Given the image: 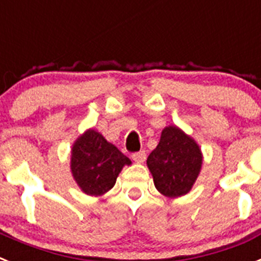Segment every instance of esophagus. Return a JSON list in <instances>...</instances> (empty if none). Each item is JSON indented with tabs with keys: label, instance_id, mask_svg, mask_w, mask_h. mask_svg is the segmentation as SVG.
Segmentation results:
<instances>
[{
	"label": "esophagus",
	"instance_id": "1",
	"mask_svg": "<svg viewBox=\"0 0 261 261\" xmlns=\"http://www.w3.org/2000/svg\"><path fill=\"white\" fill-rule=\"evenodd\" d=\"M132 159L135 161V162L137 163H142L146 159V153H145L144 150L141 151H137V153H133L132 154Z\"/></svg>",
	"mask_w": 261,
	"mask_h": 261
}]
</instances>
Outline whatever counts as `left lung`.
Wrapping results in <instances>:
<instances>
[{"mask_svg": "<svg viewBox=\"0 0 261 261\" xmlns=\"http://www.w3.org/2000/svg\"><path fill=\"white\" fill-rule=\"evenodd\" d=\"M146 163L156 190L172 199L190 192L201 170L202 154L192 137L168 125Z\"/></svg>", "mask_w": 261, "mask_h": 261, "instance_id": "left-lung-1", "label": "left lung"}]
</instances>
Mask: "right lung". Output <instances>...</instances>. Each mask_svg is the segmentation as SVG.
Masks as SVG:
<instances>
[{"label":"right lung","mask_w":261,"mask_h":261,"mask_svg":"<svg viewBox=\"0 0 261 261\" xmlns=\"http://www.w3.org/2000/svg\"><path fill=\"white\" fill-rule=\"evenodd\" d=\"M130 159L94 129L75 140L71 147L70 170L82 192L100 196L115 186L120 171Z\"/></svg>","instance_id":"add662e5"}]
</instances>
